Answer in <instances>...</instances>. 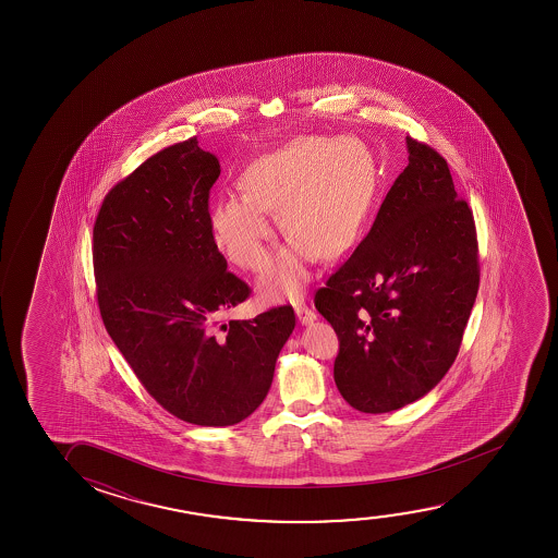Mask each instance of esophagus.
I'll list each match as a JSON object with an SVG mask.
<instances>
[{
	"label": "esophagus",
	"instance_id": "esophagus-1",
	"mask_svg": "<svg viewBox=\"0 0 558 558\" xmlns=\"http://www.w3.org/2000/svg\"><path fill=\"white\" fill-rule=\"evenodd\" d=\"M295 314H298L299 324H303V326H311V324L318 318L313 308L306 305L295 306Z\"/></svg>",
	"mask_w": 558,
	"mask_h": 558
}]
</instances>
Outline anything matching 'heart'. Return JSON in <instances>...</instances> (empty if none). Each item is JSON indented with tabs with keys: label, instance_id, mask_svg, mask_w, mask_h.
<instances>
[{
	"label": "heart",
	"instance_id": "heart-1",
	"mask_svg": "<svg viewBox=\"0 0 558 558\" xmlns=\"http://www.w3.org/2000/svg\"><path fill=\"white\" fill-rule=\"evenodd\" d=\"M244 191L215 196L207 225L219 252L245 270L270 257L278 219L290 245L263 272L267 301L298 298L308 280L306 263L336 259L359 236L377 198L374 161L349 138L316 137L255 161Z\"/></svg>",
	"mask_w": 558,
	"mask_h": 558
}]
</instances>
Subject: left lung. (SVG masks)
I'll return each mask as SVG.
<instances>
[{
    "instance_id": "1",
    "label": "left lung",
    "mask_w": 558,
    "mask_h": 558,
    "mask_svg": "<svg viewBox=\"0 0 558 558\" xmlns=\"http://www.w3.org/2000/svg\"><path fill=\"white\" fill-rule=\"evenodd\" d=\"M408 166L351 257L314 295L336 329L333 379L364 413L435 389L458 356L478 293L473 211L435 148L405 137Z\"/></svg>"
}]
</instances>
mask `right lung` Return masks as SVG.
<instances>
[{"instance_id":"obj_1","label":"right lung","mask_w":558,"mask_h":558,"mask_svg":"<svg viewBox=\"0 0 558 558\" xmlns=\"http://www.w3.org/2000/svg\"><path fill=\"white\" fill-rule=\"evenodd\" d=\"M217 156L196 137L141 163L105 196L93 227L100 316L148 395L179 420L229 427L267 397L295 328L290 305L221 316L250 298L209 225Z\"/></svg>"}]
</instances>
